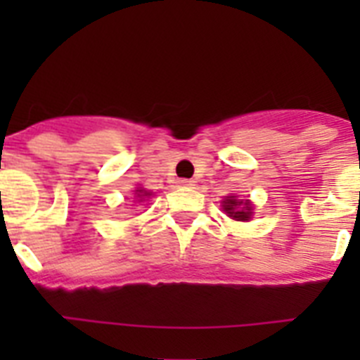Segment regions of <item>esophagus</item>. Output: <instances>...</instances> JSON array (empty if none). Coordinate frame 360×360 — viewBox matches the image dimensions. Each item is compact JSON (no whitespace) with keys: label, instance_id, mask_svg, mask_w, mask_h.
<instances>
[{"label":"esophagus","instance_id":"34e87169","mask_svg":"<svg viewBox=\"0 0 360 360\" xmlns=\"http://www.w3.org/2000/svg\"><path fill=\"white\" fill-rule=\"evenodd\" d=\"M195 186V180H189V178H180L178 180V187H193Z\"/></svg>","mask_w":360,"mask_h":360}]
</instances>
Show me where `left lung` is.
I'll use <instances>...</instances> for the list:
<instances>
[{"label":"left lung","instance_id":"left-lung-1","mask_svg":"<svg viewBox=\"0 0 360 360\" xmlns=\"http://www.w3.org/2000/svg\"><path fill=\"white\" fill-rule=\"evenodd\" d=\"M224 211L238 221H249L252 216V205L249 200H238L236 196H227L224 200Z\"/></svg>","mask_w":360,"mask_h":360}]
</instances>
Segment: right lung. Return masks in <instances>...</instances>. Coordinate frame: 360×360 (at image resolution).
I'll use <instances>...</instances> for the list:
<instances>
[{"mask_svg": "<svg viewBox=\"0 0 360 360\" xmlns=\"http://www.w3.org/2000/svg\"><path fill=\"white\" fill-rule=\"evenodd\" d=\"M136 198H139V202H144V198H149L151 196V193H148V191L144 189H136Z\"/></svg>", "mask_w": 360, "mask_h": 360, "instance_id": "right-lung-1", "label": "right lung"}]
</instances>
